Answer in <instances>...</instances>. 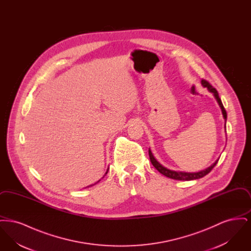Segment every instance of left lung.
<instances>
[{
    "label": "left lung",
    "instance_id": "left-lung-1",
    "mask_svg": "<svg viewBox=\"0 0 251 251\" xmlns=\"http://www.w3.org/2000/svg\"><path fill=\"white\" fill-rule=\"evenodd\" d=\"M201 84H202L204 87H207L208 90L210 92H212L214 96H215L219 106L221 108V111H222V114H223V117H224V120H225V125H226V120H227V112L225 110V108L222 104V101L219 98V95L216 91V89L214 88L211 84H209L206 80H201ZM226 127V126H225ZM149 155H150V159H151V162L152 164V166L155 167L156 169L163 175H165L166 177H168L170 179H179V180H191V179H201L204 177L205 175H207L208 173L211 172V170L215 167V165L217 164L218 160L215 161V163L211 166V167L204 169L202 171H200V172H196V173H187V172H178V171H173V170H170V169H167L165 167H163L159 162H157L154 156L152 155L151 150H149Z\"/></svg>",
    "mask_w": 251,
    "mask_h": 251
}]
</instances>
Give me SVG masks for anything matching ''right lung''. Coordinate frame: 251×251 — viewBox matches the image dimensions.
<instances>
[{"instance_id": "right-lung-1", "label": "right lung", "mask_w": 251, "mask_h": 251, "mask_svg": "<svg viewBox=\"0 0 251 251\" xmlns=\"http://www.w3.org/2000/svg\"><path fill=\"white\" fill-rule=\"evenodd\" d=\"M107 172H108V169H107ZM107 172H106V173H105V174H107ZM99 181H100V180H99ZM96 183H97V182H96Z\"/></svg>"}]
</instances>
